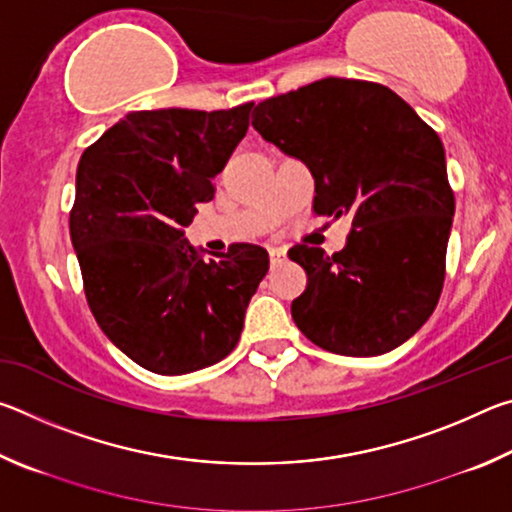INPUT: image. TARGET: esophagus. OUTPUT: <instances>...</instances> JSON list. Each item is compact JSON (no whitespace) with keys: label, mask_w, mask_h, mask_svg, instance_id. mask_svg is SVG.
Instances as JSON below:
<instances>
[{"label":"esophagus","mask_w":512,"mask_h":512,"mask_svg":"<svg viewBox=\"0 0 512 512\" xmlns=\"http://www.w3.org/2000/svg\"><path fill=\"white\" fill-rule=\"evenodd\" d=\"M268 257H271V262L273 264H280L284 257H287V248H282V246H271L268 248Z\"/></svg>","instance_id":"obj_1"}]
</instances>
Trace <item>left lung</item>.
I'll return each instance as SVG.
<instances>
[{
    "label": "left lung",
    "mask_w": 512,
    "mask_h": 512,
    "mask_svg": "<svg viewBox=\"0 0 512 512\" xmlns=\"http://www.w3.org/2000/svg\"><path fill=\"white\" fill-rule=\"evenodd\" d=\"M253 126L307 164L316 214L352 219L339 253L289 250L307 273L300 332L343 357L409 341L438 305L454 219L438 133L386 85L336 76L257 103Z\"/></svg>",
    "instance_id": "8db88e82"
}]
</instances>
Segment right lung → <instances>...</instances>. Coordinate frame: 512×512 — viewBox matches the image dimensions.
Wrapping results in <instances>:
<instances>
[{"instance_id": "obj_1", "label": "right lung", "mask_w": 512, "mask_h": 512, "mask_svg": "<svg viewBox=\"0 0 512 512\" xmlns=\"http://www.w3.org/2000/svg\"><path fill=\"white\" fill-rule=\"evenodd\" d=\"M253 106L128 112L81 155L69 235L85 298L103 334L158 375L228 357L268 271L262 246L203 259L185 239Z\"/></svg>"}]
</instances>
